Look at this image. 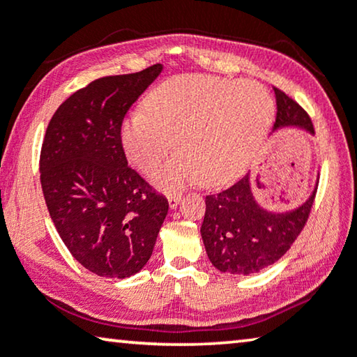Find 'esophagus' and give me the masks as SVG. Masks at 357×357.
Masks as SVG:
<instances>
[{
  "label": "esophagus",
  "instance_id": "obj_1",
  "mask_svg": "<svg viewBox=\"0 0 357 357\" xmlns=\"http://www.w3.org/2000/svg\"><path fill=\"white\" fill-rule=\"evenodd\" d=\"M181 194H169L168 195V205H169V208H176L178 206V203L181 202Z\"/></svg>",
  "mask_w": 357,
  "mask_h": 357
}]
</instances>
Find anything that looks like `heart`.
<instances>
[{
  "mask_svg": "<svg viewBox=\"0 0 357 357\" xmlns=\"http://www.w3.org/2000/svg\"><path fill=\"white\" fill-rule=\"evenodd\" d=\"M275 106L267 90L254 82L211 76H181L152 89L121 123V144L132 165L148 173L172 149L174 154L154 173L162 189L197 179L219 185L246 168L267 137Z\"/></svg>",
  "mask_w": 357,
  "mask_h": 357,
  "instance_id": "1",
  "label": "heart"
}]
</instances>
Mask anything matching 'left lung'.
Here are the masks:
<instances>
[{
    "label": "left lung",
    "mask_w": 357,
    "mask_h": 357,
    "mask_svg": "<svg viewBox=\"0 0 357 357\" xmlns=\"http://www.w3.org/2000/svg\"><path fill=\"white\" fill-rule=\"evenodd\" d=\"M275 90V130L298 127L314 135L303 107ZM318 188V183H316ZM316 188L308 200L291 211L273 213L259 205L251 190L250 174L216 195H206L202 224L203 245L211 264L230 275H252L280 260L301 235L313 206Z\"/></svg>",
    "instance_id": "8db88e82"
}]
</instances>
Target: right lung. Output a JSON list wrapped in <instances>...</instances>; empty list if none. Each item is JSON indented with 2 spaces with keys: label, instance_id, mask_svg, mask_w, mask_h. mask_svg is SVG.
I'll return each mask as SVG.
<instances>
[{
  "label": "right lung",
  "instance_id": "1",
  "mask_svg": "<svg viewBox=\"0 0 357 357\" xmlns=\"http://www.w3.org/2000/svg\"><path fill=\"white\" fill-rule=\"evenodd\" d=\"M106 76L59 106L43 141L39 172L50 218L68 251L103 278H128L154 250L168 202L128 167L121 123L160 75Z\"/></svg>",
  "mask_w": 357,
  "mask_h": 357
}]
</instances>
